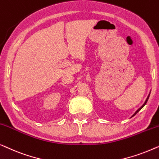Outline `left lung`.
I'll return each instance as SVG.
<instances>
[{"label": "left lung", "instance_id": "left-lung-1", "mask_svg": "<svg viewBox=\"0 0 159 159\" xmlns=\"http://www.w3.org/2000/svg\"><path fill=\"white\" fill-rule=\"evenodd\" d=\"M150 93H149V94H148V97H147V98H146V101H145V102H144V104H143V105H142V106H141V107H140V108H139V109H138V110H137V111H136L135 113H134V114H133V115H132V117H133V116H135V115H136V114H137V113L138 112V111H139L140 110V109H141L143 108V107L145 106V105H146V103H147V102H148V98H149Z\"/></svg>", "mask_w": 159, "mask_h": 159}]
</instances>
